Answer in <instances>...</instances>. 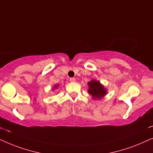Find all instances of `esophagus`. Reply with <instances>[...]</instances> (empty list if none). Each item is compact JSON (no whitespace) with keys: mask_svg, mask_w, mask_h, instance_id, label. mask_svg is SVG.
Instances as JSON below:
<instances>
[{"mask_svg":"<svg viewBox=\"0 0 153 153\" xmlns=\"http://www.w3.org/2000/svg\"><path fill=\"white\" fill-rule=\"evenodd\" d=\"M69 80L70 82H76V78H74V77H71Z\"/></svg>","mask_w":153,"mask_h":153,"instance_id":"1","label":"esophagus"}]
</instances>
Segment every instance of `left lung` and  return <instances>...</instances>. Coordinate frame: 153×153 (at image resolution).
<instances>
[{
    "label": "left lung",
    "instance_id": "8db88e82",
    "mask_svg": "<svg viewBox=\"0 0 153 153\" xmlns=\"http://www.w3.org/2000/svg\"><path fill=\"white\" fill-rule=\"evenodd\" d=\"M89 93L92 96L93 98H101L106 94V90L102 85L100 82L96 80H91L89 83Z\"/></svg>",
    "mask_w": 153,
    "mask_h": 153
}]
</instances>
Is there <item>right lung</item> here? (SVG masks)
Returning <instances> with one entry per match:
<instances>
[{
    "label": "right lung",
    "mask_w": 153,
    "mask_h": 153,
    "mask_svg": "<svg viewBox=\"0 0 153 153\" xmlns=\"http://www.w3.org/2000/svg\"><path fill=\"white\" fill-rule=\"evenodd\" d=\"M57 86L55 85V88H57Z\"/></svg>",
    "instance_id": "1"
}]
</instances>
